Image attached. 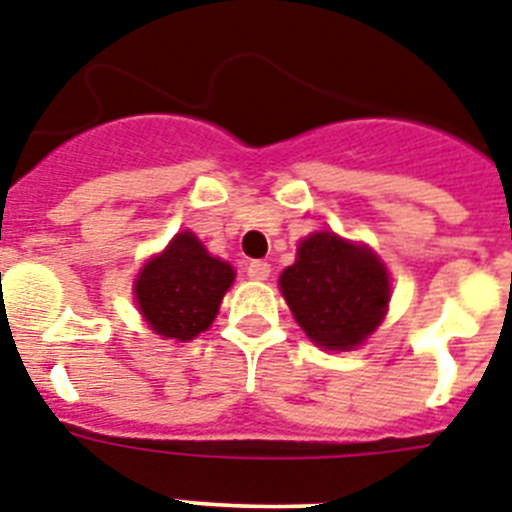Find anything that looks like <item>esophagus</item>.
I'll list each match as a JSON object with an SVG mask.
<instances>
[{
	"instance_id": "34e87169",
	"label": "esophagus",
	"mask_w": 512,
	"mask_h": 512,
	"mask_svg": "<svg viewBox=\"0 0 512 512\" xmlns=\"http://www.w3.org/2000/svg\"><path fill=\"white\" fill-rule=\"evenodd\" d=\"M246 272H248V277H251V280L261 282V280H269V274H272V266L266 264V261H251Z\"/></svg>"
}]
</instances>
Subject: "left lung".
Wrapping results in <instances>:
<instances>
[{"mask_svg": "<svg viewBox=\"0 0 512 512\" xmlns=\"http://www.w3.org/2000/svg\"><path fill=\"white\" fill-rule=\"evenodd\" d=\"M280 287L295 322L324 350L363 345L390 306V274L377 253L327 230L301 240Z\"/></svg>", "mask_w": 512, "mask_h": 512, "instance_id": "1", "label": "left lung"}]
</instances>
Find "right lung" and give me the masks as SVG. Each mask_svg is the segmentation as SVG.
I'll list each match as a JSON object with an SVG mask.
<instances>
[{"instance_id":"right-lung-1","label":"right lung","mask_w":512,"mask_h":512,"mask_svg":"<svg viewBox=\"0 0 512 512\" xmlns=\"http://www.w3.org/2000/svg\"><path fill=\"white\" fill-rule=\"evenodd\" d=\"M235 280L227 261L211 256L193 232H177L149 259L133 285L143 319L164 340L188 342L211 327Z\"/></svg>"}]
</instances>
